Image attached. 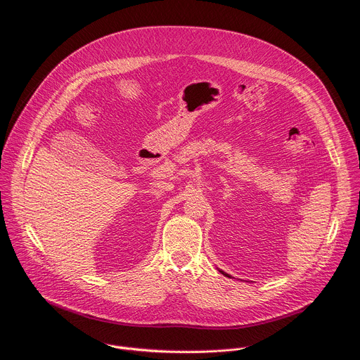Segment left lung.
I'll return each instance as SVG.
<instances>
[{"label":"left lung","instance_id":"8db88e82","mask_svg":"<svg viewBox=\"0 0 360 360\" xmlns=\"http://www.w3.org/2000/svg\"><path fill=\"white\" fill-rule=\"evenodd\" d=\"M218 271H219V272H221V274H222V275H225V276H228V278H232V276H231V275H228V274H225V272H224V271H221V269H218Z\"/></svg>","mask_w":360,"mask_h":360}]
</instances>
